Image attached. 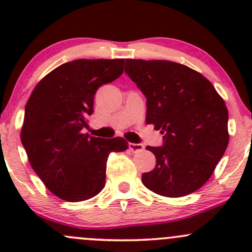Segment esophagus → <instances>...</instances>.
Instances as JSON below:
<instances>
[{"mask_svg":"<svg viewBox=\"0 0 252 252\" xmlns=\"http://www.w3.org/2000/svg\"><path fill=\"white\" fill-rule=\"evenodd\" d=\"M128 146H129V150H130L131 152H139V151H142V150H144V145L142 144H133V142H130Z\"/></svg>","mask_w":252,"mask_h":252,"instance_id":"esophagus-1","label":"esophagus"}]
</instances>
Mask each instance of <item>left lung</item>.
Segmentation results:
<instances>
[{
    "instance_id": "left-lung-1",
    "label": "left lung",
    "mask_w": 252,
    "mask_h": 252,
    "mask_svg": "<svg viewBox=\"0 0 252 252\" xmlns=\"http://www.w3.org/2000/svg\"><path fill=\"white\" fill-rule=\"evenodd\" d=\"M126 73L146 97V123L163 134L162 146L146 147L156 166L142 183L162 196L196 191L228 146L224 101L204 75L177 62L126 60Z\"/></svg>"
}]
</instances>
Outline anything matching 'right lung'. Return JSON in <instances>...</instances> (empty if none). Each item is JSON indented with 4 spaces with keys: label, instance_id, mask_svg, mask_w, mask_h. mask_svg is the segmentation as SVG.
<instances>
[{
    "label": "right lung",
    "instance_id": "1",
    "mask_svg": "<svg viewBox=\"0 0 252 252\" xmlns=\"http://www.w3.org/2000/svg\"><path fill=\"white\" fill-rule=\"evenodd\" d=\"M124 60H75L60 65L35 86L25 106L20 139L35 173L56 196L84 201L105 187L111 152L123 138H95L83 129L94 112V95L123 73Z\"/></svg>",
    "mask_w": 252,
    "mask_h": 252
}]
</instances>
